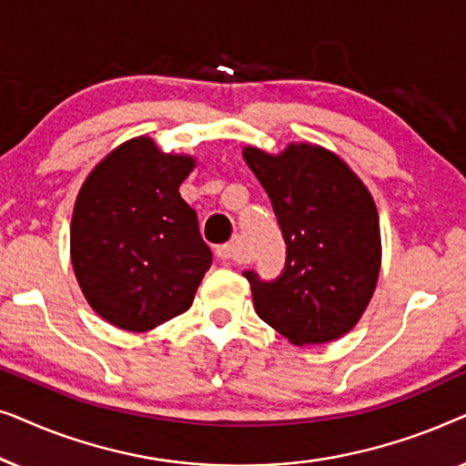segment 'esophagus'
Here are the masks:
<instances>
[{
	"label": "esophagus",
	"mask_w": 466,
	"mask_h": 466,
	"mask_svg": "<svg viewBox=\"0 0 466 466\" xmlns=\"http://www.w3.org/2000/svg\"><path fill=\"white\" fill-rule=\"evenodd\" d=\"M216 257H218V260H222L225 265L238 263V260H239V241L233 239V241H228V244L218 246V248H216Z\"/></svg>",
	"instance_id": "34e87169"
}]
</instances>
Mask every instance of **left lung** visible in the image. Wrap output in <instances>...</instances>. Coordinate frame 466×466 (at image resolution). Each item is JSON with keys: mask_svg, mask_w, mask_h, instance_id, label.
Wrapping results in <instances>:
<instances>
[{"mask_svg": "<svg viewBox=\"0 0 466 466\" xmlns=\"http://www.w3.org/2000/svg\"><path fill=\"white\" fill-rule=\"evenodd\" d=\"M269 195L286 241L276 279L244 271L260 320L295 346L339 339L359 322L380 276V220L373 197L333 152L290 144L273 157L244 150Z\"/></svg>", "mask_w": 466, "mask_h": 466, "instance_id": "8db88e82", "label": "left lung"}]
</instances>
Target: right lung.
Instances as JSON below:
<instances>
[{"instance_id":"right-lung-1","label":"right lung","mask_w":466,"mask_h":466,"mask_svg":"<svg viewBox=\"0 0 466 466\" xmlns=\"http://www.w3.org/2000/svg\"><path fill=\"white\" fill-rule=\"evenodd\" d=\"M193 167V157L163 155L150 137H136L82 184L72 265L88 305L114 327L142 333L184 314L212 265L177 190Z\"/></svg>"}]
</instances>
